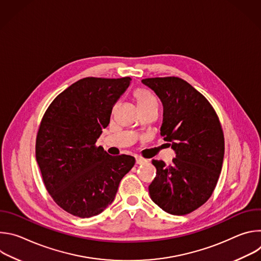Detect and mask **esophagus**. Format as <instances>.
Masks as SVG:
<instances>
[{"instance_id": "esophagus-1", "label": "esophagus", "mask_w": 261, "mask_h": 261, "mask_svg": "<svg viewBox=\"0 0 261 261\" xmlns=\"http://www.w3.org/2000/svg\"><path fill=\"white\" fill-rule=\"evenodd\" d=\"M147 160L146 159H143V158H141V157H136V163L137 164H143V163H145Z\"/></svg>"}]
</instances>
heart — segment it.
Here are the masks:
<instances>
[{"mask_svg": "<svg viewBox=\"0 0 261 261\" xmlns=\"http://www.w3.org/2000/svg\"><path fill=\"white\" fill-rule=\"evenodd\" d=\"M134 96L141 110L146 109L148 107H153V106L158 107L157 97L150 91L144 90V89H137L134 92Z\"/></svg>", "mask_w": 261, "mask_h": 261, "instance_id": "obj_1", "label": "heart"}]
</instances>
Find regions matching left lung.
<instances>
[{"label":"left lung","mask_w":261,"mask_h":261,"mask_svg":"<svg viewBox=\"0 0 261 261\" xmlns=\"http://www.w3.org/2000/svg\"><path fill=\"white\" fill-rule=\"evenodd\" d=\"M163 104L160 129L170 141L171 165L153 160L157 174L148 186L152 200L171 215H187L212 196L224 158V135L207 99L186 81L169 76L145 79Z\"/></svg>","instance_id":"1"}]
</instances>
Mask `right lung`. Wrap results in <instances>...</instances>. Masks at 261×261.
<instances>
[{
  "label": "right lung",
  "mask_w": 261,
  "mask_h": 261,
  "mask_svg": "<svg viewBox=\"0 0 261 261\" xmlns=\"http://www.w3.org/2000/svg\"><path fill=\"white\" fill-rule=\"evenodd\" d=\"M130 81L80 80L56 97L41 120L36 160L49 195L73 216L90 218L102 213L135 164L132 156H110L96 145Z\"/></svg>",
  "instance_id": "obj_1"
}]
</instances>
